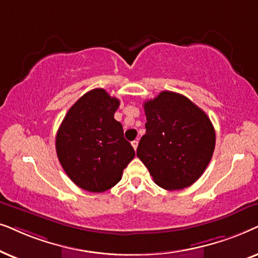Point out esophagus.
<instances>
[{"label":"esophagus","instance_id":"34e87169","mask_svg":"<svg viewBox=\"0 0 258 258\" xmlns=\"http://www.w3.org/2000/svg\"><path fill=\"white\" fill-rule=\"evenodd\" d=\"M132 146H133V149L137 150V147H138V140H133Z\"/></svg>","mask_w":258,"mask_h":258}]
</instances>
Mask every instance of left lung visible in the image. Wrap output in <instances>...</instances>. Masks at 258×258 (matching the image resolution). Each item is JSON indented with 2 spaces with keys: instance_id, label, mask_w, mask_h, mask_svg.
Masks as SVG:
<instances>
[{
  "instance_id": "obj_1",
  "label": "left lung",
  "mask_w": 258,
  "mask_h": 258,
  "mask_svg": "<svg viewBox=\"0 0 258 258\" xmlns=\"http://www.w3.org/2000/svg\"><path fill=\"white\" fill-rule=\"evenodd\" d=\"M146 133L137 156L154 183L165 190H180L195 183L210 163L216 133L203 109L190 99L164 91L144 104Z\"/></svg>"
}]
</instances>
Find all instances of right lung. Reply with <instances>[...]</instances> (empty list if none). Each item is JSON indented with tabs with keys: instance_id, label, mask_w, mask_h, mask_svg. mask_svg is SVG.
Segmentation results:
<instances>
[{
	"instance_id": "obj_1",
	"label": "right lung",
	"mask_w": 258,
	"mask_h": 258,
	"mask_svg": "<svg viewBox=\"0 0 258 258\" xmlns=\"http://www.w3.org/2000/svg\"><path fill=\"white\" fill-rule=\"evenodd\" d=\"M120 101L105 89L82 95L59 127L55 140L57 158L75 185L89 192H104L121 179L136 153L114 119Z\"/></svg>"
}]
</instances>
